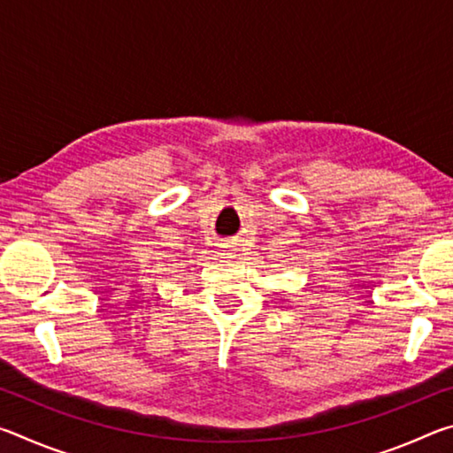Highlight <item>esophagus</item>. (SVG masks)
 <instances>
[{"label":"esophagus","instance_id":"34e87169","mask_svg":"<svg viewBox=\"0 0 453 453\" xmlns=\"http://www.w3.org/2000/svg\"><path fill=\"white\" fill-rule=\"evenodd\" d=\"M232 254H234V251H232V250H226V251H224V256H226V257H234Z\"/></svg>","mask_w":453,"mask_h":453}]
</instances>
